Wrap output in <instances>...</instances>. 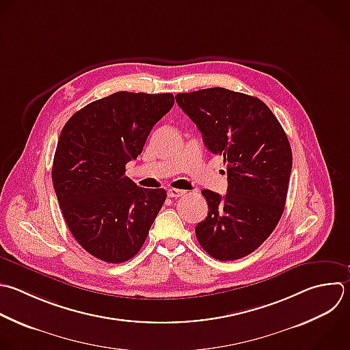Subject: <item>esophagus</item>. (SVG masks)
Returning a JSON list of instances; mask_svg holds the SVG:
<instances>
[{
	"mask_svg": "<svg viewBox=\"0 0 350 350\" xmlns=\"http://www.w3.org/2000/svg\"><path fill=\"white\" fill-rule=\"evenodd\" d=\"M185 190H179V189H168V197H182L185 196Z\"/></svg>",
	"mask_w": 350,
	"mask_h": 350,
	"instance_id": "1",
	"label": "esophagus"
}]
</instances>
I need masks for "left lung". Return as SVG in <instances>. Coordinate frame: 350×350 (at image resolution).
Returning a JSON list of instances; mask_svg holds the SVG:
<instances>
[{
  "instance_id": "obj_1",
  "label": "left lung",
  "mask_w": 350,
  "mask_h": 350,
  "mask_svg": "<svg viewBox=\"0 0 350 350\" xmlns=\"http://www.w3.org/2000/svg\"><path fill=\"white\" fill-rule=\"evenodd\" d=\"M206 149L227 165L226 196L202 190L208 216L196 227L202 249L220 261L256 250L275 230L293 165L286 133L258 98L223 88L175 96Z\"/></svg>"
}]
</instances>
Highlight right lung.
Segmentation results:
<instances>
[{
    "label": "right lung",
    "mask_w": 350,
    "mask_h": 350,
    "mask_svg": "<svg viewBox=\"0 0 350 350\" xmlns=\"http://www.w3.org/2000/svg\"><path fill=\"white\" fill-rule=\"evenodd\" d=\"M174 103L171 93L118 92L74 113L62 130L55 191L74 238L105 262L139 252L167 198L164 189L138 187L124 174Z\"/></svg>",
    "instance_id": "1"
}]
</instances>
